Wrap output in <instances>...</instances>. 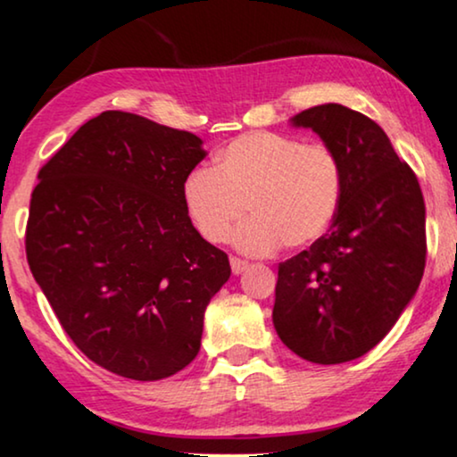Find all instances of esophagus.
Instances as JSON below:
<instances>
[{
	"instance_id": "obj_1",
	"label": "esophagus",
	"mask_w": 457,
	"mask_h": 457,
	"mask_svg": "<svg viewBox=\"0 0 457 457\" xmlns=\"http://www.w3.org/2000/svg\"><path fill=\"white\" fill-rule=\"evenodd\" d=\"M247 267H250V262L244 261V258H237V256L230 258V269H233V273H235V275L244 273Z\"/></svg>"
}]
</instances>
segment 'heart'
<instances>
[{"label": "heart", "instance_id": "b5f03b06", "mask_svg": "<svg viewBox=\"0 0 457 457\" xmlns=\"http://www.w3.org/2000/svg\"><path fill=\"white\" fill-rule=\"evenodd\" d=\"M343 193L337 152L322 142L281 133H247L216 154V165L196 167L182 186V201L193 227L210 244H227L237 230L247 254H271L305 247L328 230Z\"/></svg>", "mask_w": 457, "mask_h": 457}]
</instances>
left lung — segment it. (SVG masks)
Listing matches in <instances>:
<instances>
[{
  "instance_id": "obj_1",
  "label": "left lung",
  "mask_w": 457,
  "mask_h": 457,
  "mask_svg": "<svg viewBox=\"0 0 457 457\" xmlns=\"http://www.w3.org/2000/svg\"><path fill=\"white\" fill-rule=\"evenodd\" d=\"M337 152L343 193L330 230L279 262L273 324L296 356L341 364L364 356L401 318L426 267L418 176L384 129L339 104L292 118Z\"/></svg>"
}]
</instances>
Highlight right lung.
<instances>
[{
    "label": "right lung",
    "mask_w": 457,
    "mask_h": 457,
    "mask_svg": "<svg viewBox=\"0 0 457 457\" xmlns=\"http://www.w3.org/2000/svg\"><path fill=\"white\" fill-rule=\"evenodd\" d=\"M201 139L108 110L39 169L27 262L76 347L137 381L176 375L199 353L203 315L230 278L182 201Z\"/></svg>",
    "instance_id": "1"
}]
</instances>
